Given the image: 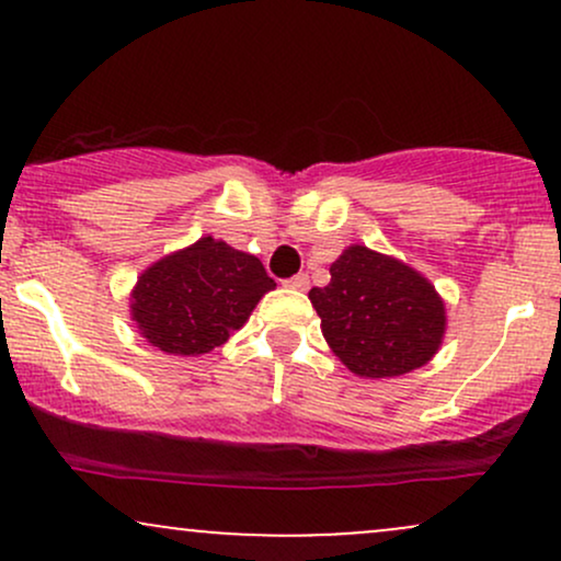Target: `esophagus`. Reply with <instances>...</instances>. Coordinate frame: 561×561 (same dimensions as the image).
Listing matches in <instances>:
<instances>
[{"mask_svg":"<svg viewBox=\"0 0 561 561\" xmlns=\"http://www.w3.org/2000/svg\"><path fill=\"white\" fill-rule=\"evenodd\" d=\"M285 287L289 289H308V274H298L293 279H285Z\"/></svg>","mask_w":561,"mask_h":561,"instance_id":"34e87169","label":"esophagus"}]
</instances>
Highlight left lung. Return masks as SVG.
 Returning a JSON list of instances; mask_svg holds the SVG:
<instances>
[{
    "label": "left lung",
    "instance_id": "1",
    "mask_svg": "<svg viewBox=\"0 0 561 561\" xmlns=\"http://www.w3.org/2000/svg\"><path fill=\"white\" fill-rule=\"evenodd\" d=\"M330 285L308 293L334 356L366 379L401 377L435 356L446 306L403 261L351 244L330 266Z\"/></svg>",
    "mask_w": 561,
    "mask_h": 561
}]
</instances>
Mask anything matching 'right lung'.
<instances>
[{
    "instance_id": "1",
    "label": "right lung",
    "mask_w": 561,
    "mask_h": 561,
    "mask_svg": "<svg viewBox=\"0 0 561 561\" xmlns=\"http://www.w3.org/2000/svg\"><path fill=\"white\" fill-rule=\"evenodd\" d=\"M274 287L255 255L199 237L141 272L131 289V319L158 351L199 356L227 343Z\"/></svg>"
}]
</instances>
